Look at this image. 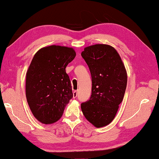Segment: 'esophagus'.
I'll return each instance as SVG.
<instances>
[{"label": "esophagus", "instance_id": "obj_1", "mask_svg": "<svg viewBox=\"0 0 159 159\" xmlns=\"http://www.w3.org/2000/svg\"><path fill=\"white\" fill-rule=\"evenodd\" d=\"M77 96V91H73V98H75Z\"/></svg>", "mask_w": 159, "mask_h": 159}]
</instances>
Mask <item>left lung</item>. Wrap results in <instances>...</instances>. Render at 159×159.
Listing matches in <instances>:
<instances>
[{
    "mask_svg": "<svg viewBox=\"0 0 159 159\" xmlns=\"http://www.w3.org/2000/svg\"><path fill=\"white\" fill-rule=\"evenodd\" d=\"M81 55L91 74L92 93L81 104L84 116L95 127H102L114 119L127 87L125 65L114 48L106 44L86 47Z\"/></svg>",
    "mask_w": 159,
    "mask_h": 159,
    "instance_id": "8db88e82",
    "label": "left lung"
}]
</instances>
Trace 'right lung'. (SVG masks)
<instances>
[{"mask_svg":"<svg viewBox=\"0 0 159 159\" xmlns=\"http://www.w3.org/2000/svg\"><path fill=\"white\" fill-rule=\"evenodd\" d=\"M76 52L72 48L52 46L36 52L26 73L25 95L32 114L43 124L61 118L73 96L66 68Z\"/></svg>","mask_w":159,"mask_h":159,"instance_id":"right-lung-1","label":"right lung"}]
</instances>
